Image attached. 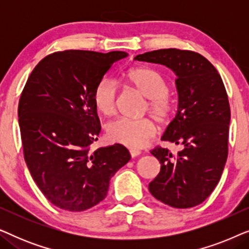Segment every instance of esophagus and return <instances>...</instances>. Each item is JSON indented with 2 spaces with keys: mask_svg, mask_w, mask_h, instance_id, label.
I'll return each mask as SVG.
<instances>
[{
  "mask_svg": "<svg viewBox=\"0 0 249 249\" xmlns=\"http://www.w3.org/2000/svg\"><path fill=\"white\" fill-rule=\"evenodd\" d=\"M129 152H130L131 158H136V156H138V155L142 154L141 151H138V149H135V148H131Z\"/></svg>",
  "mask_w": 249,
  "mask_h": 249,
  "instance_id": "34e87169",
  "label": "esophagus"
}]
</instances>
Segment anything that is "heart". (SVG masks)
Instances as JSON below:
<instances>
[{"label": "heart", "instance_id": "obj_1", "mask_svg": "<svg viewBox=\"0 0 249 249\" xmlns=\"http://www.w3.org/2000/svg\"><path fill=\"white\" fill-rule=\"evenodd\" d=\"M129 84L142 96L148 98L146 111L159 124H166L173 111L169 97V85L163 76L149 68H135L127 73ZM118 85L110 78L100 80L94 89L93 100L98 111L104 115H112L117 110ZM112 141L132 148H141L155 135L156 128L149 119L120 118L110 122L107 128Z\"/></svg>", "mask_w": 249, "mask_h": 249}]
</instances>
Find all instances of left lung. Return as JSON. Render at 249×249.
<instances>
[{
    "instance_id": "8db88e82",
    "label": "left lung",
    "mask_w": 249,
    "mask_h": 249,
    "mask_svg": "<svg viewBox=\"0 0 249 249\" xmlns=\"http://www.w3.org/2000/svg\"><path fill=\"white\" fill-rule=\"evenodd\" d=\"M135 60L163 64L177 76L178 110L161 139L182 149L176 155L152 149L161 171L149 193L176 209L198 205L216 187L228 158L230 107L223 81L209 60L192 51L158 50Z\"/></svg>"
}]
</instances>
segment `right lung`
I'll use <instances>...</instances> for the list:
<instances>
[{"mask_svg":"<svg viewBox=\"0 0 249 249\" xmlns=\"http://www.w3.org/2000/svg\"><path fill=\"white\" fill-rule=\"evenodd\" d=\"M128 53L69 50L35 67L19 101L23 156L53 205L81 212L107 197L110 179L131 159L121 144L89 146L101 132L93 94L112 64Z\"/></svg>","mask_w":249,"mask_h":249,"instance_id":"obj_1","label":"right lung"}]
</instances>
